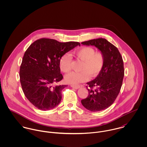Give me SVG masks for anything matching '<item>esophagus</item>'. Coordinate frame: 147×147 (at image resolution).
<instances>
[{
    "label": "esophagus",
    "mask_w": 147,
    "mask_h": 147,
    "mask_svg": "<svg viewBox=\"0 0 147 147\" xmlns=\"http://www.w3.org/2000/svg\"><path fill=\"white\" fill-rule=\"evenodd\" d=\"M71 86L72 88H74V89H78V88H79L80 87V86H79V85H71Z\"/></svg>",
    "instance_id": "1"
}]
</instances>
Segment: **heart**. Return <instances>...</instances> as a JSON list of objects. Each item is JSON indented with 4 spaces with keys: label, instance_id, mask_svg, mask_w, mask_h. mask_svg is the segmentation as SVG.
Listing matches in <instances>:
<instances>
[{
    "label": "heart",
    "instance_id": "obj_1",
    "mask_svg": "<svg viewBox=\"0 0 147 147\" xmlns=\"http://www.w3.org/2000/svg\"><path fill=\"white\" fill-rule=\"evenodd\" d=\"M73 55L82 63L79 70L80 72H72L65 76V81L68 84L78 85L86 81L89 76L90 78L97 76L102 70L105 63L104 54L102 51L96 52L94 48L83 47L73 52ZM72 57L68 53H65L59 60V67L64 73L71 69Z\"/></svg>",
    "mask_w": 147,
    "mask_h": 147
}]
</instances>
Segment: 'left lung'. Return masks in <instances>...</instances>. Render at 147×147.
<instances>
[{"label": "left lung", "mask_w": 147, "mask_h": 147, "mask_svg": "<svg viewBox=\"0 0 147 147\" xmlns=\"http://www.w3.org/2000/svg\"><path fill=\"white\" fill-rule=\"evenodd\" d=\"M82 43L94 46L105 55L102 70L95 79L86 83L88 96L81 101L84 107L91 111H101L112 105L119 93L125 75L123 59L118 49L105 38Z\"/></svg>", "instance_id": "left-lung-1"}]
</instances>
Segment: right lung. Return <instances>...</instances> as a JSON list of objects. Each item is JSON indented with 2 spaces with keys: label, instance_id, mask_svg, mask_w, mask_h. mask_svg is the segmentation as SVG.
Here are the masks:
<instances>
[{
  "label": "right lung",
  "instance_id": "obj_1",
  "mask_svg": "<svg viewBox=\"0 0 147 147\" xmlns=\"http://www.w3.org/2000/svg\"><path fill=\"white\" fill-rule=\"evenodd\" d=\"M80 46L78 42H60L41 38L26 50L20 68L23 92L30 102L41 110L55 107L62 100L66 85H56L63 79L59 60L64 54Z\"/></svg>",
  "mask_w": 147,
  "mask_h": 147
}]
</instances>
